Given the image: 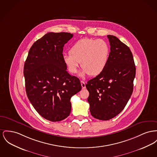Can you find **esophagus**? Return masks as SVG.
I'll return each instance as SVG.
<instances>
[{
  "mask_svg": "<svg viewBox=\"0 0 157 157\" xmlns=\"http://www.w3.org/2000/svg\"><path fill=\"white\" fill-rule=\"evenodd\" d=\"M81 86L82 89H85V83L83 81H81Z\"/></svg>",
  "mask_w": 157,
  "mask_h": 157,
  "instance_id": "obj_1",
  "label": "esophagus"
}]
</instances>
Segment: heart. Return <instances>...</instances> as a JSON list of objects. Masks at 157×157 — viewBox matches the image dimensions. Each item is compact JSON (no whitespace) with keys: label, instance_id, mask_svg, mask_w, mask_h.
<instances>
[{"label":"heart","instance_id":"b5f03b06","mask_svg":"<svg viewBox=\"0 0 157 157\" xmlns=\"http://www.w3.org/2000/svg\"><path fill=\"white\" fill-rule=\"evenodd\" d=\"M110 48L107 41L102 39L82 38L77 41L69 50V55H64L63 62L68 71L77 73L81 63L83 69L81 77L89 75L96 76L105 69L109 59Z\"/></svg>","mask_w":157,"mask_h":157}]
</instances>
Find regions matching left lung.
I'll return each mask as SVG.
<instances>
[{
    "instance_id": "8db88e82",
    "label": "left lung",
    "mask_w": 157,
    "mask_h": 157,
    "mask_svg": "<svg viewBox=\"0 0 157 157\" xmlns=\"http://www.w3.org/2000/svg\"><path fill=\"white\" fill-rule=\"evenodd\" d=\"M110 52L101 74L88 81V101L92 116L109 120L119 114L129 101L133 90L136 67L129 48L114 36L108 35Z\"/></svg>"
}]
</instances>
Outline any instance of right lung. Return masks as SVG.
Here are the masks:
<instances>
[{
  "label": "right lung",
  "mask_w": 157,
  "mask_h": 157,
  "mask_svg": "<svg viewBox=\"0 0 157 157\" xmlns=\"http://www.w3.org/2000/svg\"><path fill=\"white\" fill-rule=\"evenodd\" d=\"M73 34L48 33L30 48L25 62L24 75L28 99L38 113L51 121L67 117L71 97L79 92V79L66 71L63 47Z\"/></svg>",
  "instance_id": "1"
}]
</instances>
